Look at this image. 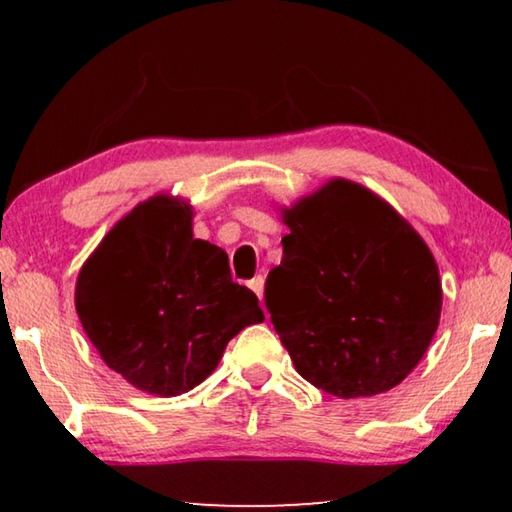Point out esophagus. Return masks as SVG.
Masks as SVG:
<instances>
[{
    "label": "esophagus",
    "mask_w": 512,
    "mask_h": 512,
    "mask_svg": "<svg viewBox=\"0 0 512 512\" xmlns=\"http://www.w3.org/2000/svg\"><path fill=\"white\" fill-rule=\"evenodd\" d=\"M248 287L257 293V298H259V300H262V296H264V277H262V275L253 277V280L248 282Z\"/></svg>",
    "instance_id": "1"
}]
</instances>
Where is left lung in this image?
Instances as JSON below:
<instances>
[{
    "instance_id": "1",
    "label": "left lung",
    "mask_w": 512,
    "mask_h": 512,
    "mask_svg": "<svg viewBox=\"0 0 512 512\" xmlns=\"http://www.w3.org/2000/svg\"><path fill=\"white\" fill-rule=\"evenodd\" d=\"M282 264L264 302L296 370L334 397H370L409 375L440 320L438 266L391 205L332 180L284 212Z\"/></svg>"
}]
</instances>
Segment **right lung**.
<instances>
[{
	"label": "right lung",
	"mask_w": 512,
	"mask_h": 512,
	"mask_svg": "<svg viewBox=\"0 0 512 512\" xmlns=\"http://www.w3.org/2000/svg\"><path fill=\"white\" fill-rule=\"evenodd\" d=\"M76 311L108 368L140 391H192L230 339L262 323L259 300L232 282L228 255L194 239L192 210L155 196L112 228L76 282Z\"/></svg>",
	"instance_id": "add662e5"
}]
</instances>
